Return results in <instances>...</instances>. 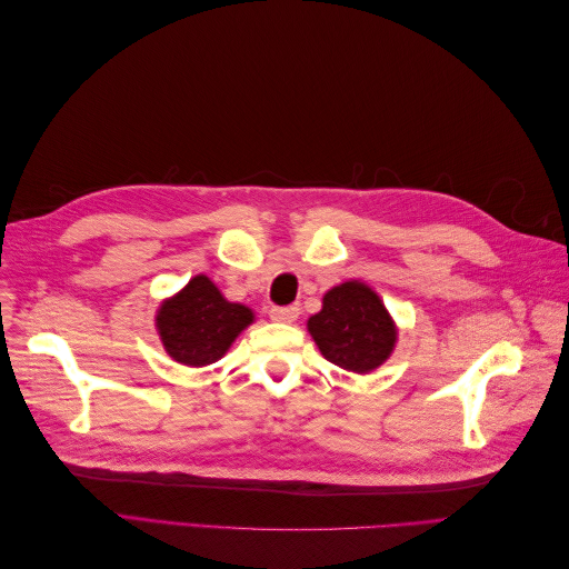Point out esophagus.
Wrapping results in <instances>:
<instances>
[{
  "instance_id": "34e87169",
  "label": "esophagus",
  "mask_w": 569,
  "mask_h": 569,
  "mask_svg": "<svg viewBox=\"0 0 569 569\" xmlns=\"http://www.w3.org/2000/svg\"><path fill=\"white\" fill-rule=\"evenodd\" d=\"M301 313V308L295 303V306H274L270 308V318L274 322H295Z\"/></svg>"
}]
</instances>
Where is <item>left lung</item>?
I'll return each mask as SVG.
<instances>
[{"mask_svg":"<svg viewBox=\"0 0 569 569\" xmlns=\"http://www.w3.org/2000/svg\"><path fill=\"white\" fill-rule=\"evenodd\" d=\"M306 327L330 363L358 375L385 366L399 339V327L385 301L360 280L327 289L322 308L308 318Z\"/></svg>","mask_w":569,"mask_h":569,"instance_id":"obj_1","label":"left lung"}]
</instances>
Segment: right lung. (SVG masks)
<instances>
[{
    "instance_id": "add662e5",
    "label": "right lung",
    "mask_w": 569,
    "mask_h": 569,
    "mask_svg": "<svg viewBox=\"0 0 569 569\" xmlns=\"http://www.w3.org/2000/svg\"><path fill=\"white\" fill-rule=\"evenodd\" d=\"M253 320L249 306L228 301L211 278L194 274L178 295L161 301L157 332L170 358L203 368L226 356Z\"/></svg>"
}]
</instances>
